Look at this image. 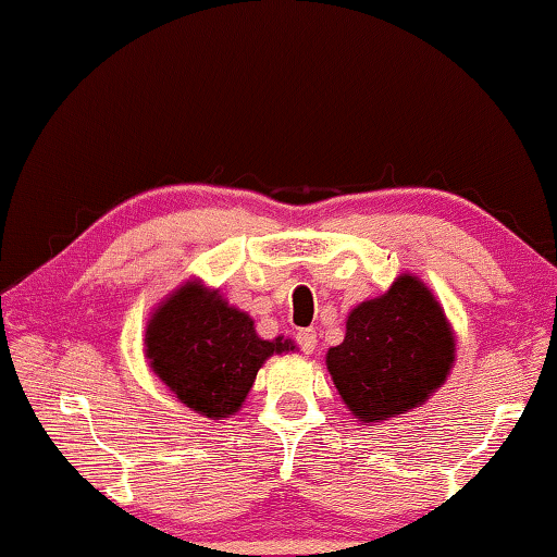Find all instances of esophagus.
Instances as JSON below:
<instances>
[{
    "instance_id": "obj_1",
    "label": "esophagus",
    "mask_w": 557,
    "mask_h": 557,
    "mask_svg": "<svg viewBox=\"0 0 557 557\" xmlns=\"http://www.w3.org/2000/svg\"><path fill=\"white\" fill-rule=\"evenodd\" d=\"M297 344L305 354H312L314 346H317V332L314 329H301V332H297Z\"/></svg>"
}]
</instances>
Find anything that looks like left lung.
I'll use <instances>...</instances> for the list:
<instances>
[{"label":"left lung","instance_id":"8db88e82","mask_svg":"<svg viewBox=\"0 0 557 557\" xmlns=\"http://www.w3.org/2000/svg\"><path fill=\"white\" fill-rule=\"evenodd\" d=\"M455 363V334L425 282L400 275L385 295L346 319L326 369L358 422H383L420 408Z\"/></svg>","mask_w":557,"mask_h":557}]
</instances>
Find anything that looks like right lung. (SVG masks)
<instances>
[{
  "mask_svg": "<svg viewBox=\"0 0 557 557\" xmlns=\"http://www.w3.org/2000/svg\"><path fill=\"white\" fill-rule=\"evenodd\" d=\"M285 351H295L289 338H260L248 314L199 280L174 289L145 332V354L159 381L186 408L213 420L238 412L260 366Z\"/></svg>",
  "mask_w": 557,
  "mask_h": 557,
  "instance_id": "obj_1",
  "label": "right lung"
}]
</instances>
